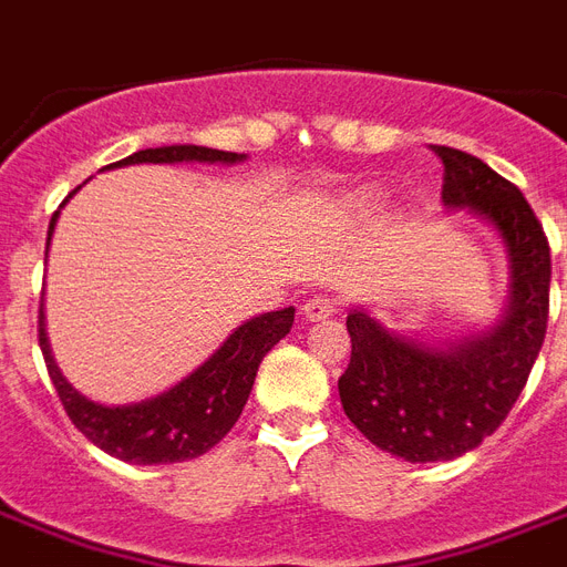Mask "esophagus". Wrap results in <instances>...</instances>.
Returning a JSON list of instances; mask_svg holds the SVG:
<instances>
[{
  "mask_svg": "<svg viewBox=\"0 0 567 567\" xmlns=\"http://www.w3.org/2000/svg\"><path fill=\"white\" fill-rule=\"evenodd\" d=\"M329 315H336V300H329V297H309L306 306H302V318L306 320H323Z\"/></svg>",
  "mask_w": 567,
  "mask_h": 567,
  "instance_id": "1",
  "label": "esophagus"
}]
</instances>
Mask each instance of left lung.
Listing matches in <instances>:
<instances>
[{
	"mask_svg": "<svg viewBox=\"0 0 567 567\" xmlns=\"http://www.w3.org/2000/svg\"><path fill=\"white\" fill-rule=\"evenodd\" d=\"M435 155L444 208H467L497 231L509 297L494 327L441 344L388 329L364 306L350 309L341 405L364 439L405 462H450L506 421L545 341L550 302V247L524 194L474 155L450 146H435Z\"/></svg>",
	"mask_w": 567,
	"mask_h": 567,
	"instance_id": "8db88e82",
	"label": "left lung"
}]
</instances>
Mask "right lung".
I'll return each mask as SVG.
<instances>
[{
  "instance_id": "obj_1",
  "label": "right lung",
  "mask_w": 567,
  "mask_h": 567,
  "mask_svg": "<svg viewBox=\"0 0 567 567\" xmlns=\"http://www.w3.org/2000/svg\"><path fill=\"white\" fill-rule=\"evenodd\" d=\"M247 155L223 153V150H208V146L173 144L141 150L123 162L109 164V171L126 167V164H238ZM66 199L61 203V208L66 205ZM61 208L49 220L47 256ZM291 327L293 306L244 320L190 377L167 388L164 394L126 405L96 403L91 396H84L79 388L70 385V379L61 373L52 347H49L43 302H40L38 332L49 379H52L70 421L75 423V430L87 435L109 456L132 462V465H171V462H188V458L208 453L235 426L247 405L249 391H252L258 364L291 332Z\"/></svg>"
}]
</instances>
